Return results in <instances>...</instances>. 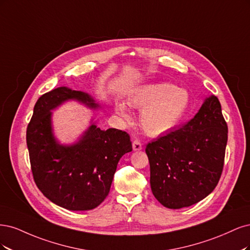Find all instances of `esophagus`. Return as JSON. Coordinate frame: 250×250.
Instances as JSON below:
<instances>
[{
  "mask_svg": "<svg viewBox=\"0 0 250 250\" xmlns=\"http://www.w3.org/2000/svg\"><path fill=\"white\" fill-rule=\"evenodd\" d=\"M133 149L135 151H138V150H141L142 149V144L139 140H134L133 142Z\"/></svg>",
  "mask_w": 250,
  "mask_h": 250,
  "instance_id": "esophagus-1",
  "label": "esophagus"
}]
</instances>
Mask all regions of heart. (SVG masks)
<instances>
[{
    "label": "heart",
    "mask_w": 250,
    "mask_h": 250,
    "mask_svg": "<svg viewBox=\"0 0 250 250\" xmlns=\"http://www.w3.org/2000/svg\"><path fill=\"white\" fill-rule=\"evenodd\" d=\"M128 104L142 109L140 123L146 133L160 136L179 125L189 108L190 94L185 88L170 83H149L135 89ZM117 112L125 120L131 119L125 103L117 104Z\"/></svg>",
    "instance_id": "b5f03b06"
}]
</instances>
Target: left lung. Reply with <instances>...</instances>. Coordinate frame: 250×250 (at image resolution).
Here are the masks:
<instances>
[{
	"label": "left lung",
	"instance_id": "obj_1",
	"mask_svg": "<svg viewBox=\"0 0 250 250\" xmlns=\"http://www.w3.org/2000/svg\"><path fill=\"white\" fill-rule=\"evenodd\" d=\"M227 142L221 104L212 94L188 124L148 143L150 188L159 203L182 208L210 194L220 179Z\"/></svg>",
	"mask_w": 250,
	"mask_h": 250
}]
</instances>
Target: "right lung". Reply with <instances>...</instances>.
<instances>
[{
  "label": "right lung",
  "instance_id": "1",
  "mask_svg": "<svg viewBox=\"0 0 250 250\" xmlns=\"http://www.w3.org/2000/svg\"><path fill=\"white\" fill-rule=\"evenodd\" d=\"M75 101L93 111L104 108L93 96L58 87L40 96L27 128V146L34 181L52 203L69 211H89L107 197L116 167L132 151L130 136L116 128L101 130L94 118L72 143L55 136L53 111Z\"/></svg>",
  "mask_w": 250,
  "mask_h": 250
}]
</instances>
